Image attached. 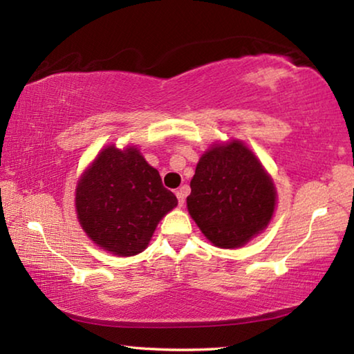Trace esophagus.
I'll use <instances>...</instances> for the list:
<instances>
[{"mask_svg":"<svg viewBox=\"0 0 354 354\" xmlns=\"http://www.w3.org/2000/svg\"><path fill=\"white\" fill-rule=\"evenodd\" d=\"M189 194V189L185 187V185H183L181 189L176 190V196H178V203L179 206H184V201H185V195Z\"/></svg>","mask_w":354,"mask_h":354,"instance_id":"34e87169","label":"esophagus"}]
</instances>
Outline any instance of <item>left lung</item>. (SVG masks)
Here are the masks:
<instances>
[{
  "instance_id": "1",
  "label": "left lung",
  "mask_w": 354,
  "mask_h": 354,
  "mask_svg": "<svg viewBox=\"0 0 354 354\" xmlns=\"http://www.w3.org/2000/svg\"><path fill=\"white\" fill-rule=\"evenodd\" d=\"M187 211L209 242L241 248L266 230L277 207V187L242 140L215 142L196 164Z\"/></svg>"
}]
</instances>
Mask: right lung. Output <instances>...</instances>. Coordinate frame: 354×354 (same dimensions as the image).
Segmentation results:
<instances>
[{"mask_svg":"<svg viewBox=\"0 0 354 354\" xmlns=\"http://www.w3.org/2000/svg\"><path fill=\"white\" fill-rule=\"evenodd\" d=\"M178 206L159 171L136 145L100 149L77 179L75 207L87 237L120 257L142 253L156 226Z\"/></svg>","mask_w":354,"mask_h":354,"instance_id":"add662e5","label":"right lung"}]
</instances>
